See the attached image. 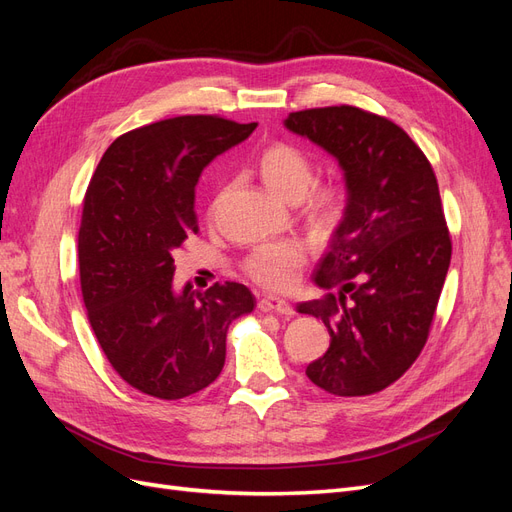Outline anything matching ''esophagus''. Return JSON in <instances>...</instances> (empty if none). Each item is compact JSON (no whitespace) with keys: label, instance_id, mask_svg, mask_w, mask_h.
<instances>
[{"label":"esophagus","instance_id":"obj_1","mask_svg":"<svg viewBox=\"0 0 512 512\" xmlns=\"http://www.w3.org/2000/svg\"><path fill=\"white\" fill-rule=\"evenodd\" d=\"M258 307L262 309V312H271V314H280V316H286L290 318L294 314V309L288 301L284 299H275V297H262Z\"/></svg>","mask_w":512,"mask_h":512}]
</instances>
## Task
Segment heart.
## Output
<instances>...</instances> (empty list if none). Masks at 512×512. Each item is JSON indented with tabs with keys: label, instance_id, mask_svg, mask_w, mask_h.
Segmentation results:
<instances>
[{
	"label": "heart",
	"instance_id": "b5f03b06",
	"mask_svg": "<svg viewBox=\"0 0 512 512\" xmlns=\"http://www.w3.org/2000/svg\"><path fill=\"white\" fill-rule=\"evenodd\" d=\"M260 179L286 203H301L307 222L316 228H331L342 215V192L335 185L314 183V162L299 147L277 143L262 151L258 160ZM305 265V252L294 241H275L254 247L245 258L243 271L254 284L273 292H286L297 284Z\"/></svg>",
	"mask_w": 512,
	"mask_h": 512
}]
</instances>
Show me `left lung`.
I'll return each instance as SVG.
<instances>
[{"instance_id":"8db88e82","label":"left lung","mask_w":512,"mask_h":512,"mask_svg":"<svg viewBox=\"0 0 512 512\" xmlns=\"http://www.w3.org/2000/svg\"><path fill=\"white\" fill-rule=\"evenodd\" d=\"M284 126L346 181L344 218L312 275L327 294L297 305L331 335L305 374L339 397L378 393L421 354L451 265L436 175L404 130L356 106L290 113Z\"/></svg>"}]
</instances>
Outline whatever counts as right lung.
I'll list each match as a JSON object with an SVG mask.
<instances>
[{
	"mask_svg": "<svg viewBox=\"0 0 512 512\" xmlns=\"http://www.w3.org/2000/svg\"><path fill=\"white\" fill-rule=\"evenodd\" d=\"M254 130L215 115L151 123L115 138L89 181L79 230L83 301L108 363L145 395L203 391L224 367L232 320L256 305L237 282L173 288V252L198 232L200 173Z\"/></svg>",
	"mask_w": 512,
	"mask_h": 512,
	"instance_id": "obj_1",
	"label": "right lung"
}]
</instances>
